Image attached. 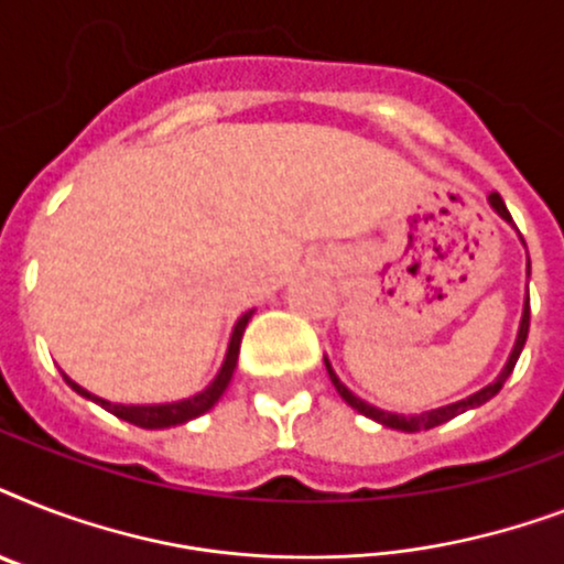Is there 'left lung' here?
Listing matches in <instances>:
<instances>
[{"label":"left lung","instance_id":"left-lung-1","mask_svg":"<svg viewBox=\"0 0 564 564\" xmlns=\"http://www.w3.org/2000/svg\"><path fill=\"white\" fill-rule=\"evenodd\" d=\"M489 204L491 210L498 213L500 219L509 221L512 225V216H509L507 204H503V198H500L498 193L489 195ZM524 242V239H521ZM527 269H530V263H527ZM530 274V272H527ZM527 334H530V299L524 301V313H521V325H518V336H516V345H512V351H509V360L507 366L500 369V375L491 380L489 386H482L480 392L468 394V398H463V401H454V403H445V406H436V410H424V412H410V415H403V412H389V410H380V406H371L369 401H362V398H357V394L348 389V386L336 377L334 366H330V360L325 357V366H327V375H330V383L336 386V392L343 394V401L348 403V406H354L357 412H362L366 419L377 421V424H383V427H392V430H403V433H419V430H430V427H438V424H445V421L456 419V415H463L465 410H477V406H482L486 401H491L495 394L500 392V386L507 383V377L512 375V369H516L518 357H521V351H524V343H527Z\"/></svg>","mask_w":564,"mask_h":564}]
</instances>
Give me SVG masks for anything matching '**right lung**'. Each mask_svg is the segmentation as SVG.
<instances>
[{
  "mask_svg": "<svg viewBox=\"0 0 564 564\" xmlns=\"http://www.w3.org/2000/svg\"><path fill=\"white\" fill-rule=\"evenodd\" d=\"M254 316V310H248L242 316L237 318V325L230 330L228 339V351H225V360H221V369L216 371V377L210 380L207 389L202 392L189 394V398H181V401H170V403H113L105 401L99 394L87 392L84 386H78L73 377H66L64 380L73 386L75 392L87 398V401H96L99 406H105L108 412H113L117 419L128 421V424H137V427L145 430H163V427H178V424H187V421L198 419L207 410H213V403L219 401L225 389H228L230 377H234V369H237V357H239V343H242V334H246L248 318Z\"/></svg>",
  "mask_w": 564,
  "mask_h": 564,
  "instance_id": "obj_1",
  "label": "right lung"
}]
</instances>
